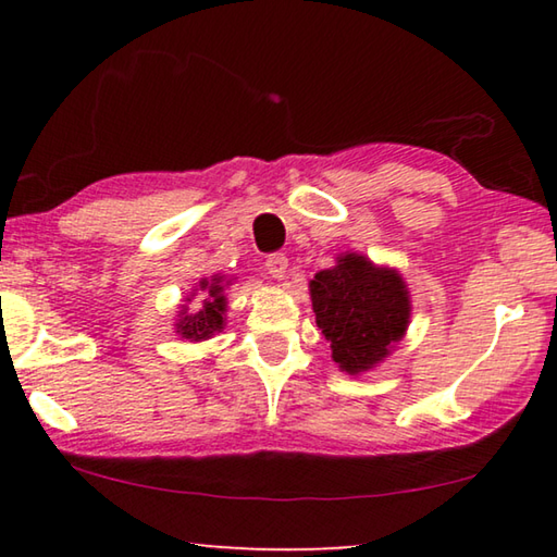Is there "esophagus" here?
Listing matches in <instances>:
<instances>
[{"label": "esophagus", "mask_w": 557, "mask_h": 557, "mask_svg": "<svg viewBox=\"0 0 557 557\" xmlns=\"http://www.w3.org/2000/svg\"><path fill=\"white\" fill-rule=\"evenodd\" d=\"M287 265H289V260H287V256H282V252H275V256H270L265 260V270L275 280H282L287 275Z\"/></svg>", "instance_id": "obj_1"}]
</instances>
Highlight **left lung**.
<instances>
[{"mask_svg":"<svg viewBox=\"0 0 557 557\" xmlns=\"http://www.w3.org/2000/svg\"><path fill=\"white\" fill-rule=\"evenodd\" d=\"M309 295L332 361L348 375L381 366L410 326L412 301L403 275L361 252H342L334 268L319 270Z\"/></svg>","mask_w":557,"mask_h":557,"instance_id":"left-lung-1","label":"left lung"}]
</instances>
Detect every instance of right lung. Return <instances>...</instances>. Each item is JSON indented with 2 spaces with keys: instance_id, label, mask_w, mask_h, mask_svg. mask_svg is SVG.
Here are the masks:
<instances>
[{
  "instance_id": "obj_1",
  "label": "right lung",
  "mask_w": 557,
  "mask_h": 557,
  "mask_svg": "<svg viewBox=\"0 0 557 557\" xmlns=\"http://www.w3.org/2000/svg\"><path fill=\"white\" fill-rule=\"evenodd\" d=\"M233 285L221 272L211 277H201L199 285L191 289L178 307V314L174 319V332L186 338V342H209L215 334L223 332L225 326V312H228V299H225V287ZM193 307L188 308L187 305Z\"/></svg>"
}]
</instances>
